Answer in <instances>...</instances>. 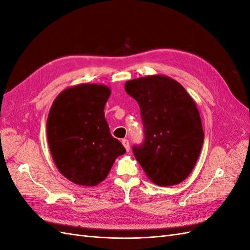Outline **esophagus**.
<instances>
[{"mask_svg":"<svg viewBox=\"0 0 250 250\" xmlns=\"http://www.w3.org/2000/svg\"><path fill=\"white\" fill-rule=\"evenodd\" d=\"M122 144H123V146L125 147L126 151L128 152V151L130 150V147H129V141H128L127 139H123V140H122Z\"/></svg>","mask_w":250,"mask_h":250,"instance_id":"obj_1","label":"esophagus"}]
</instances>
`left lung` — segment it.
Wrapping results in <instances>:
<instances>
[{
	"label": "left lung",
	"instance_id": "obj_1",
	"mask_svg": "<svg viewBox=\"0 0 250 250\" xmlns=\"http://www.w3.org/2000/svg\"><path fill=\"white\" fill-rule=\"evenodd\" d=\"M125 90L139 103L144 125V142L132 147L135 158L155 185L180 184L193 171L204 140L195 101L163 75L127 81Z\"/></svg>",
	"mask_w": 250,
	"mask_h": 250
}]
</instances>
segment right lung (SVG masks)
Returning <instances> with one entry per match:
<instances>
[{
    "label": "right lung",
    "instance_id": "right-lung-1",
    "mask_svg": "<svg viewBox=\"0 0 250 250\" xmlns=\"http://www.w3.org/2000/svg\"><path fill=\"white\" fill-rule=\"evenodd\" d=\"M103 84L66 88L53 102L47 121L49 148L57 169L72 183L94 187L103 181L116 158L126 152L110 134L104 107L110 96Z\"/></svg>",
    "mask_w": 250,
    "mask_h": 250
}]
</instances>
